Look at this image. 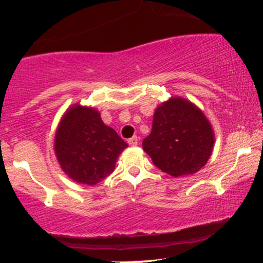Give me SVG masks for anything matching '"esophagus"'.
Listing matches in <instances>:
<instances>
[{
  "mask_svg": "<svg viewBox=\"0 0 263 263\" xmlns=\"http://www.w3.org/2000/svg\"><path fill=\"white\" fill-rule=\"evenodd\" d=\"M128 144H129V146H132V147L137 146V144H138V137H137V136H134V137L129 138Z\"/></svg>",
  "mask_w": 263,
  "mask_h": 263,
  "instance_id": "esophagus-1",
  "label": "esophagus"
}]
</instances>
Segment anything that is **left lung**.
Returning a JSON list of instances; mask_svg holds the SVG:
<instances>
[{
    "instance_id": "8db88e82",
    "label": "left lung",
    "mask_w": 263,
    "mask_h": 263,
    "mask_svg": "<svg viewBox=\"0 0 263 263\" xmlns=\"http://www.w3.org/2000/svg\"><path fill=\"white\" fill-rule=\"evenodd\" d=\"M213 126L197 105L180 96L157 106L152 131L142 142L156 167L172 177L197 173L214 148Z\"/></svg>"
}]
</instances>
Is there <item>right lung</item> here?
Segmentation results:
<instances>
[{
	"mask_svg": "<svg viewBox=\"0 0 263 263\" xmlns=\"http://www.w3.org/2000/svg\"><path fill=\"white\" fill-rule=\"evenodd\" d=\"M128 144L102 122L96 108L74 104L57 127L54 152L64 173L74 182L96 185L115 170Z\"/></svg>",
	"mask_w": 263,
	"mask_h": 263,
	"instance_id": "add662e5",
	"label": "right lung"
}]
</instances>
